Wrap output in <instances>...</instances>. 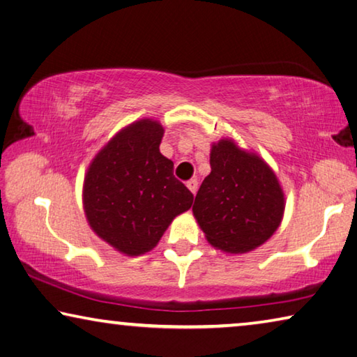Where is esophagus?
<instances>
[{
    "label": "esophagus",
    "mask_w": 357,
    "mask_h": 357,
    "mask_svg": "<svg viewBox=\"0 0 357 357\" xmlns=\"http://www.w3.org/2000/svg\"><path fill=\"white\" fill-rule=\"evenodd\" d=\"M186 186H188V190L192 192V195H196V191H197V180H195V178H191L188 183H186Z\"/></svg>",
    "instance_id": "1"
}]
</instances>
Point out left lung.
<instances>
[{
    "instance_id": "obj_1",
    "label": "left lung",
    "mask_w": 357,
    "mask_h": 357,
    "mask_svg": "<svg viewBox=\"0 0 357 357\" xmlns=\"http://www.w3.org/2000/svg\"><path fill=\"white\" fill-rule=\"evenodd\" d=\"M210 167L192 215L213 248L250 253L282 225L286 199L277 174L258 153L238 147L231 137L212 144Z\"/></svg>"
}]
</instances>
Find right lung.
<instances>
[{"mask_svg": "<svg viewBox=\"0 0 357 357\" xmlns=\"http://www.w3.org/2000/svg\"><path fill=\"white\" fill-rule=\"evenodd\" d=\"M165 128L140 119L98 151L84 178L82 202L93 232L115 251L139 256L153 250L192 195L174 177V162L161 155Z\"/></svg>", "mask_w": 357, "mask_h": 357, "instance_id": "1", "label": "right lung"}]
</instances>
